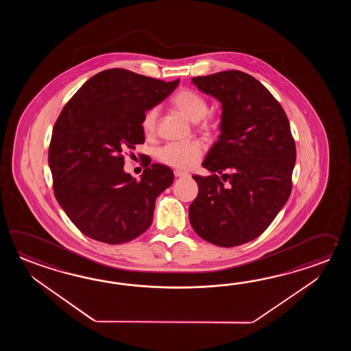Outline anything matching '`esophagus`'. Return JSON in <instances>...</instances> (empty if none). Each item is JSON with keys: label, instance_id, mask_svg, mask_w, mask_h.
<instances>
[{"label": "esophagus", "instance_id": "34e87169", "mask_svg": "<svg viewBox=\"0 0 351 351\" xmlns=\"http://www.w3.org/2000/svg\"><path fill=\"white\" fill-rule=\"evenodd\" d=\"M174 176H176L177 178H180V177H189L188 173L182 172V171H174Z\"/></svg>", "mask_w": 351, "mask_h": 351}]
</instances>
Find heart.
Returning a JSON list of instances; mask_svg holds the SVG:
<instances>
[{
  "label": "heart",
  "instance_id": "1",
  "mask_svg": "<svg viewBox=\"0 0 351 351\" xmlns=\"http://www.w3.org/2000/svg\"><path fill=\"white\" fill-rule=\"evenodd\" d=\"M172 104L179 112L192 121H201L203 129H213L216 123L206 117L208 112V103L206 97H202L199 93L192 89H182L177 91L172 97ZM159 118V108L153 106L147 110L142 120L143 130L145 134L154 133L157 128ZM203 154V145L198 141L191 142H173L163 145L158 149L157 158L159 162L165 165L178 168L188 169L198 163Z\"/></svg>",
  "mask_w": 351,
  "mask_h": 351
}]
</instances>
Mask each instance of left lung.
<instances>
[{"instance_id":"obj_1","label":"left lung","mask_w":351,"mask_h":351,"mask_svg":"<svg viewBox=\"0 0 351 351\" xmlns=\"http://www.w3.org/2000/svg\"><path fill=\"white\" fill-rule=\"evenodd\" d=\"M192 82L219 100L222 120L202 165L212 174L193 176L198 195L189 221L209 243L239 246L262 234L290 197L296 160L290 123L269 90L246 73L228 70Z\"/></svg>"}]
</instances>
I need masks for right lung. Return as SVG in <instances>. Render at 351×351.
Here are the masks:
<instances>
[{
    "instance_id": "obj_1",
    "label": "right lung",
    "mask_w": 351,
    "mask_h": 351,
    "mask_svg": "<svg viewBox=\"0 0 351 351\" xmlns=\"http://www.w3.org/2000/svg\"><path fill=\"white\" fill-rule=\"evenodd\" d=\"M178 82L109 69L90 77L60 112L49 147L53 193L85 236L120 245L149 228L156 199L174 174L149 162L136 180L124 172L123 153L144 143V114Z\"/></svg>"
}]
</instances>
